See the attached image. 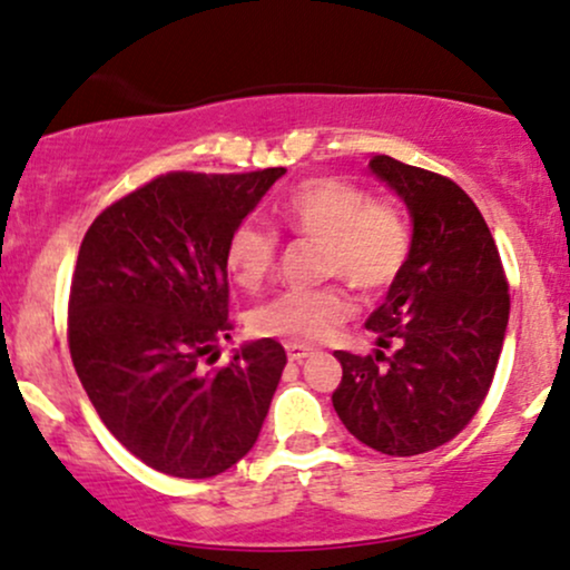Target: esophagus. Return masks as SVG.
<instances>
[{
    "label": "esophagus",
    "mask_w": 570,
    "mask_h": 570,
    "mask_svg": "<svg viewBox=\"0 0 570 570\" xmlns=\"http://www.w3.org/2000/svg\"><path fill=\"white\" fill-rule=\"evenodd\" d=\"M312 350L302 347V344H287V361L291 363H302L304 357H309Z\"/></svg>",
    "instance_id": "34e87169"
}]
</instances>
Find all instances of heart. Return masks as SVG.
<instances>
[{"label":"heart","instance_id":"1","mask_svg":"<svg viewBox=\"0 0 570 570\" xmlns=\"http://www.w3.org/2000/svg\"><path fill=\"white\" fill-rule=\"evenodd\" d=\"M277 223L302 239L320 242V274L347 279L363 293L385 291L404 272L412 232L393 204L344 177H315L291 190L277 207ZM279 239L258 220H245L228 234L226 268L236 285L255 291L272 274ZM353 315V302L342 287L287 291L250 312L258 336L315 344Z\"/></svg>","mask_w":570,"mask_h":570}]
</instances>
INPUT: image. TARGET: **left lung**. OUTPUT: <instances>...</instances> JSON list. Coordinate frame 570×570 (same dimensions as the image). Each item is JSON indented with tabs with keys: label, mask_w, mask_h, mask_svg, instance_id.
I'll return each instance as SVG.
<instances>
[{
	"label": "left lung",
	"mask_w": 570,
	"mask_h": 570,
	"mask_svg": "<svg viewBox=\"0 0 570 570\" xmlns=\"http://www.w3.org/2000/svg\"><path fill=\"white\" fill-rule=\"evenodd\" d=\"M368 169L406 204L412 250L366 320L382 350H336L342 382L331 401L371 450L423 455L455 439L488 395L509 325V283L488 223L460 185L390 156H371Z\"/></svg>",
	"instance_id": "obj_1"
}]
</instances>
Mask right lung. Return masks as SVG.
<instances>
[{
	"label": "right lung",
	"mask_w": 570,
	"mask_h": 570,
	"mask_svg": "<svg viewBox=\"0 0 570 570\" xmlns=\"http://www.w3.org/2000/svg\"><path fill=\"white\" fill-rule=\"evenodd\" d=\"M283 166L247 175L171 171L91 223L69 291V353L101 423L150 469L209 479L253 450L287 363L258 338L220 368L228 234Z\"/></svg>",
	"instance_id": "right-lung-1"
}]
</instances>
